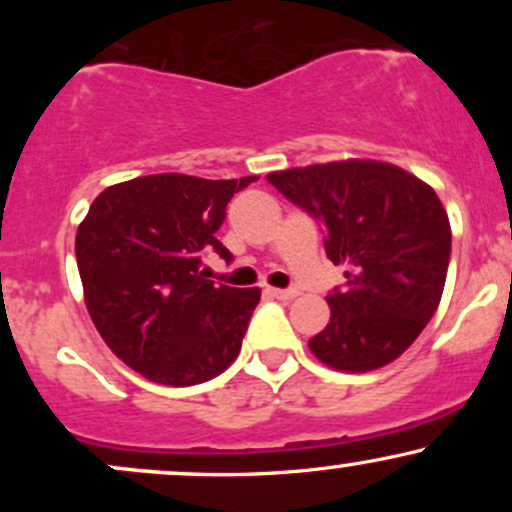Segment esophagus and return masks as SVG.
<instances>
[{
	"label": "esophagus",
	"instance_id": "1",
	"mask_svg": "<svg viewBox=\"0 0 512 512\" xmlns=\"http://www.w3.org/2000/svg\"><path fill=\"white\" fill-rule=\"evenodd\" d=\"M267 293L272 298H279V301H293L298 296V291L293 289H267Z\"/></svg>",
	"mask_w": 512,
	"mask_h": 512
}]
</instances>
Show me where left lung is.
<instances>
[{
	"instance_id": "1",
	"label": "left lung",
	"mask_w": 512,
	"mask_h": 512,
	"mask_svg": "<svg viewBox=\"0 0 512 512\" xmlns=\"http://www.w3.org/2000/svg\"><path fill=\"white\" fill-rule=\"evenodd\" d=\"M281 195L325 226L327 257L344 264L327 296L330 322L308 346L317 361L368 373L414 344L443 296L450 221L428 182L370 158L269 173Z\"/></svg>"
}]
</instances>
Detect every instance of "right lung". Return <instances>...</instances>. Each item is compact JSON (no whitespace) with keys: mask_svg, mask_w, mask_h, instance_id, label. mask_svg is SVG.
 Instances as JSON below:
<instances>
[{"mask_svg":"<svg viewBox=\"0 0 512 512\" xmlns=\"http://www.w3.org/2000/svg\"><path fill=\"white\" fill-rule=\"evenodd\" d=\"M144 175L105 187L76 231L86 310L110 351L146 380L187 387L240 354L260 289L204 279L202 252L231 257L214 233L255 182Z\"/></svg>","mask_w":512,"mask_h":512,"instance_id":"obj_1","label":"right lung"}]
</instances>
